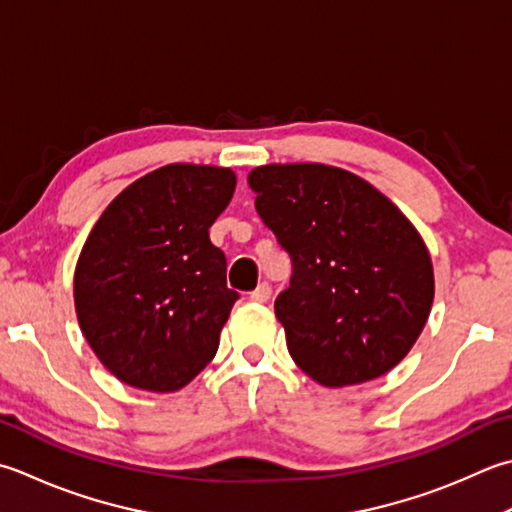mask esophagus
I'll list each match as a JSON object with an SVG mask.
<instances>
[{
    "label": "esophagus",
    "mask_w": 512,
    "mask_h": 512,
    "mask_svg": "<svg viewBox=\"0 0 512 512\" xmlns=\"http://www.w3.org/2000/svg\"><path fill=\"white\" fill-rule=\"evenodd\" d=\"M270 295H273V288H270L266 282H262L253 290V293H250V299H253V302H259V304H266Z\"/></svg>",
    "instance_id": "34e87169"
}]
</instances>
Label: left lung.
<instances>
[{"label":"left lung","mask_w":512,"mask_h":512,"mask_svg":"<svg viewBox=\"0 0 512 512\" xmlns=\"http://www.w3.org/2000/svg\"><path fill=\"white\" fill-rule=\"evenodd\" d=\"M255 208L293 257L275 299L293 362L317 384H364L415 346L435 297L419 230L350 170L264 164L248 173Z\"/></svg>","instance_id":"1"}]
</instances>
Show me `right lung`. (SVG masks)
I'll use <instances>...</instances> for the list:
<instances>
[{
    "label": "right lung",
    "instance_id": "right-lung-1",
    "mask_svg": "<svg viewBox=\"0 0 512 512\" xmlns=\"http://www.w3.org/2000/svg\"><path fill=\"white\" fill-rule=\"evenodd\" d=\"M235 186L224 166L166 164L126 186L90 230L75 266V313L119 382L175 393L215 357L237 293L208 228Z\"/></svg>",
    "mask_w": 512,
    "mask_h": 512
}]
</instances>
